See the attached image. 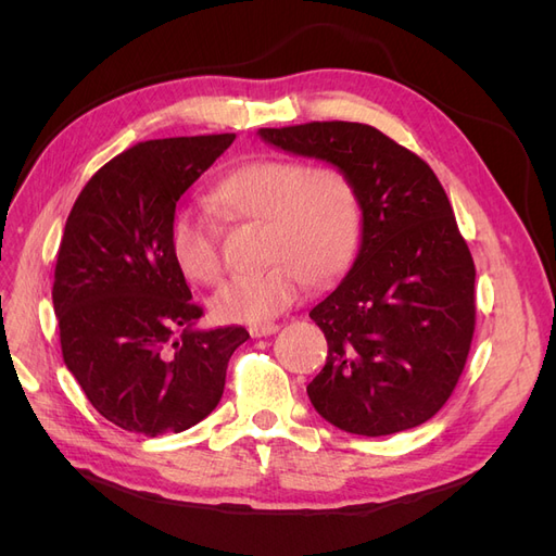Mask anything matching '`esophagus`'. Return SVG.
<instances>
[{
  "label": "esophagus",
  "mask_w": 556,
  "mask_h": 556,
  "mask_svg": "<svg viewBox=\"0 0 556 556\" xmlns=\"http://www.w3.org/2000/svg\"><path fill=\"white\" fill-rule=\"evenodd\" d=\"M278 331V325L276 323H264V325H255L250 327V336L252 339H262V336H271Z\"/></svg>",
  "instance_id": "1"
}]
</instances>
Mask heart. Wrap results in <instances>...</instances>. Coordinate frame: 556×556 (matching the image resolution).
<instances>
[{
  "label": "heart",
  "mask_w": 556,
  "mask_h": 556,
  "mask_svg": "<svg viewBox=\"0 0 556 556\" xmlns=\"http://www.w3.org/2000/svg\"><path fill=\"white\" fill-rule=\"evenodd\" d=\"M211 204L231 220L264 223L266 260L274 262L213 296L211 311L223 323H266L294 304L306 278L329 285L355 260L362 211L355 185L339 166L250 160L215 182ZM169 252L185 280L204 288L220 282L215 229L201 215L178 211L172 217Z\"/></svg>",
  "instance_id": "b5f03b06"
}]
</instances>
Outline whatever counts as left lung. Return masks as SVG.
I'll return each mask as SVG.
<instances>
[{
  "label": "left lung",
  "mask_w": 556,
  "mask_h": 556,
  "mask_svg": "<svg viewBox=\"0 0 556 556\" xmlns=\"http://www.w3.org/2000/svg\"><path fill=\"white\" fill-rule=\"evenodd\" d=\"M257 134L339 166L359 199L357 257L311 308L329 345L306 387L313 408L357 435L425 425L457 384L476 329V266L443 185L427 162L362 123Z\"/></svg>",
  "instance_id": "left-lung-1"
}]
</instances>
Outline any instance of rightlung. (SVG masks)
I'll list each match as a JSON object with an SVG mask.
<instances>
[{"label": "right lung", "instance_id": "add662e5", "mask_svg": "<svg viewBox=\"0 0 556 556\" xmlns=\"http://www.w3.org/2000/svg\"><path fill=\"white\" fill-rule=\"evenodd\" d=\"M237 134L141 141L104 164L66 217L53 308L62 357L97 413L155 439L208 417L243 327L201 329L169 252L178 199Z\"/></svg>", "mask_w": 556, "mask_h": 556}]
</instances>
